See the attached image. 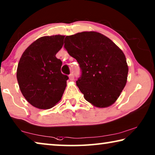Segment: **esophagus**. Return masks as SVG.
Masks as SVG:
<instances>
[{
  "label": "esophagus",
  "instance_id": "34e87169",
  "mask_svg": "<svg viewBox=\"0 0 155 155\" xmlns=\"http://www.w3.org/2000/svg\"><path fill=\"white\" fill-rule=\"evenodd\" d=\"M69 78H70V80H72L73 78H74V74H73V73H71L70 75H69Z\"/></svg>",
  "mask_w": 155,
  "mask_h": 155
}]
</instances>
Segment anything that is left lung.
Returning <instances> with one entry per match:
<instances>
[{
  "mask_svg": "<svg viewBox=\"0 0 155 155\" xmlns=\"http://www.w3.org/2000/svg\"><path fill=\"white\" fill-rule=\"evenodd\" d=\"M64 43L69 54L79 64L81 74L77 85L85 99L97 107L114 104L126 86L128 73L121 49L96 31L67 36Z\"/></svg>",
  "mask_w": 155,
  "mask_h": 155,
  "instance_id": "obj_1",
  "label": "left lung"
}]
</instances>
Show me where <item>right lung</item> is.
Instances as JSON below:
<instances>
[{"label":"right lung","mask_w":155,"mask_h":155,"mask_svg":"<svg viewBox=\"0 0 155 155\" xmlns=\"http://www.w3.org/2000/svg\"><path fill=\"white\" fill-rule=\"evenodd\" d=\"M65 36H43L22 54L16 77L23 97L34 107L49 109L61 99L68 77L61 72L62 61L56 57Z\"/></svg>","instance_id":"right-lung-1"}]
</instances>
